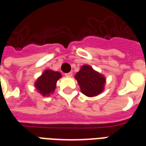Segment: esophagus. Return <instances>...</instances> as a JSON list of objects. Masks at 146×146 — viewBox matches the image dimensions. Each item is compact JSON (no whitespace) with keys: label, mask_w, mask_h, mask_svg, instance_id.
<instances>
[{"label":"esophagus","mask_w":146,"mask_h":146,"mask_svg":"<svg viewBox=\"0 0 146 146\" xmlns=\"http://www.w3.org/2000/svg\"><path fill=\"white\" fill-rule=\"evenodd\" d=\"M65 76H68V77H70V76H73V73H71V72H70V73H65Z\"/></svg>","instance_id":"34e87169"}]
</instances>
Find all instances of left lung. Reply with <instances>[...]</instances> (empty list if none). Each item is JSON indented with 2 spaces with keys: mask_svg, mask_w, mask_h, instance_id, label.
<instances>
[{
  "mask_svg": "<svg viewBox=\"0 0 146 146\" xmlns=\"http://www.w3.org/2000/svg\"><path fill=\"white\" fill-rule=\"evenodd\" d=\"M80 91L88 97H94L103 92L106 78L88 65H84L75 75Z\"/></svg>",
  "mask_w": 146,
  "mask_h": 146,
  "instance_id": "left-lung-1",
  "label": "left lung"
}]
</instances>
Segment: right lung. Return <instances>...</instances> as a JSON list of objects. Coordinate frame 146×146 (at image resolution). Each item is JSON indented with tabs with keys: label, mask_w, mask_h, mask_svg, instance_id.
<instances>
[{
	"label": "right lung",
	"mask_w": 146,
	"mask_h": 146,
	"mask_svg": "<svg viewBox=\"0 0 146 146\" xmlns=\"http://www.w3.org/2000/svg\"><path fill=\"white\" fill-rule=\"evenodd\" d=\"M61 76L62 75L58 72L51 70H45L35 82L36 90L42 95L49 96L50 94L54 92L57 80L61 78Z\"/></svg>",
	"instance_id": "1"
}]
</instances>
